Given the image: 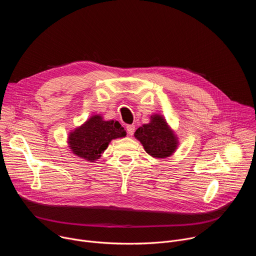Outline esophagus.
Masks as SVG:
<instances>
[{
	"label": "esophagus",
	"mask_w": 256,
	"mask_h": 256,
	"mask_svg": "<svg viewBox=\"0 0 256 256\" xmlns=\"http://www.w3.org/2000/svg\"><path fill=\"white\" fill-rule=\"evenodd\" d=\"M126 132L130 136H132L134 132V124H128L126 126Z\"/></svg>",
	"instance_id": "esophagus-1"
}]
</instances>
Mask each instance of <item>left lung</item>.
<instances>
[{
    "instance_id": "8db88e82",
    "label": "left lung",
    "mask_w": 256,
    "mask_h": 256,
    "mask_svg": "<svg viewBox=\"0 0 256 256\" xmlns=\"http://www.w3.org/2000/svg\"><path fill=\"white\" fill-rule=\"evenodd\" d=\"M134 138L140 142L144 151L154 158L170 157L178 147V138L163 116L154 114L150 122L140 126Z\"/></svg>"
}]
</instances>
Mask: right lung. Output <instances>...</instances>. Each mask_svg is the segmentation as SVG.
<instances>
[{"label":"right lung","mask_w":256,"mask_h":256,"mask_svg":"<svg viewBox=\"0 0 256 256\" xmlns=\"http://www.w3.org/2000/svg\"><path fill=\"white\" fill-rule=\"evenodd\" d=\"M126 136V132L118 122L104 120L102 116L95 114L70 132L68 144L77 157L94 162L101 157L112 140Z\"/></svg>","instance_id":"right-lung-1"}]
</instances>
